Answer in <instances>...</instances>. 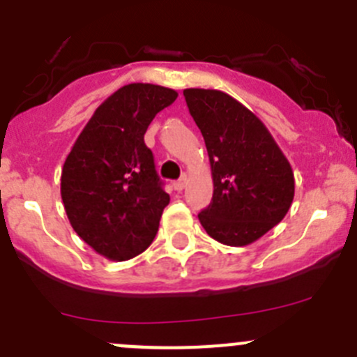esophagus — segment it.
Masks as SVG:
<instances>
[{
    "label": "esophagus",
    "mask_w": 357,
    "mask_h": 357,
    "mask_svg": "<svg viewBox=\"0 0 357 357\" xmlns=\"http://www.w3.org/2000/svg\"><path fill=\"white\" fill-rule=\"evenodd\" d=\"M185 186H186V176H181L178 181H174V190H178V192H181Z\"/></svg>",
    "instance_id": "obj_1"
}]
</instances>
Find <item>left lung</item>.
Listing matches in <instances>:
<instances>
[{"mask_svg": "<svg viewBox=\"0 0 357 357\" xmlns=\"http://www.w3.org/2000/svg\"><path fill=\"white\" fill-rule=\"evenodd\" d=\"M183 95L204 136L214 181L200 225L225 245H248L289 212L295 192L290 162L257 115L229 95L199 88Z\"/></svg>", "mask_w": 357, "mask_h": 357, "instance_id": "8db88e82", "label": "left lung"}]
</instances>
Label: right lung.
<instances>
[{
    "label": "right lung",
    "mask_w": 357,
    "mask_h": 357,
    "mask_svg": "<svg viewBox=\"0 0 357 357\" xmlns=\"http://www.w3.org/2000/svg\"><path fill=\"white\" fill-rule=\"evenodd\" d=\"M176 98L164 86H122L95 110L66 158L60 192L68 221L110 261L136 257L155 238L169 195L145 132Z\"/></svg>",
    "instance_id": "right-lung-1"
}]
</instances>
